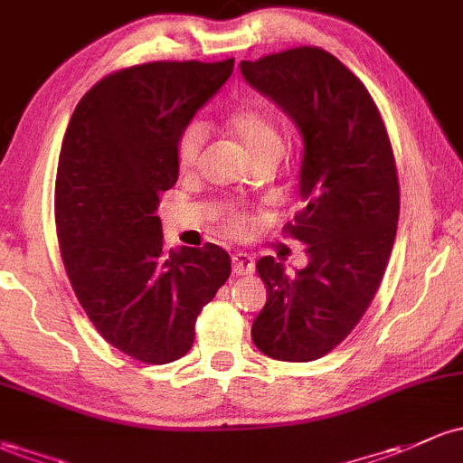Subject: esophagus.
<instances>
[{
    "mask_svg": "<svg viewBox=\"0 0 463 463\" xmlns=\"http://www.w3.org/2000/svg\"><path fill=\"white\" fill-rule=\"evenodd\" d=\"M253 267H256V262H253V258L250 256V253L238 251L232 256V269L236 276H247V273L253 271Z\"/></svg>",
    "mask_w": 463,
    "mask_h": 463,
    "instance_id": "34e87169",
    "label": "esophagus"
}]
</instances>
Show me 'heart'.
<instances>
[{
    "label": "heart",
    "mask_w": 463,
    "mask_h": 463,
    "mask_svg": "<svg viewBox=\"0 0 463 463\" xmlns=\"http://www.w3.org/2000/svg\"><path fill=\"white\" fill-rule=\"evenodd\" d=\"M227 126L253 158H260L265 154H280L282 150V134L278 130L276 121L260 108L238 106L227 118ZM205 138L207 128L201 121L187 123L178 134L174 152H176V163L183 172H192L198 165ZM222 222H225L227 232L233 233L250 232L253 225L251 216L238 210L222 212Z\"/></svg>",
    "instance_id": "1"
}]
</instances>
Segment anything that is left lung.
<instances>
[{
  "label": "left lung",
  "mask_w": 463,
  "mask_h": 463,
  "mask_svg": "<svg viewBox=\"0 0 463 463\" xmlns=\"http://www.w3.org/2000/svg\"><path fill=\"white\" fill-rule=\"evenodd\" d=\"M241 72L302 137L305 207L287 230L309 256L293 276L271 256L256 262L267 302L251 340L273 360L313 362L349 335L384 276L400 216L395 158L369 90L322 48L241 61Z\"/></svg>",
  "instance_id": "obj_1"
}]
</instances>
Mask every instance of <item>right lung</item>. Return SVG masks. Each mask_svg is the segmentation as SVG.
<instances>
[{"label":"right lung","instance_id":"add662e5","mask_svg":"<svg viewBox=\"0 0 463 463\" xmlns=\"http://www.w3.org/2000/svg\"><path fill=\"white\" fill-rule=\"evenodd\" d=\"M232 72L233 59L108 74L63 137L54 216L68 278L97 331L146 364L192 349L198 313L232 273L230 253L212 242L167 251L156 216L178 178V134Z\"/></svg>","mask_w":463,"mask_h":463}]
</instances>
